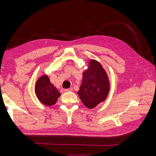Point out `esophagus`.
Here are the masks:
<instances>
[{
    "label": "esophagus",
    "mask_w": 156,
    "mask_h": 156,
    "mask_svg": "<svg viewBox=\"0 0 156 156\" xmlns=\"http://www.w3.org/2000/svg\"><path fill=\"white\" fill-rule=\"evenodd\" d=\"M64 91L65 92H72L73 89L72 88H66V89H64Z\"/></svg>",
    "instance_id": "obj_1"
}]
</instances>
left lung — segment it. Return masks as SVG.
I'll return each mask as SVG.
<instances>
[{
    "label": "left lung",
    "instance_id": "obj_1",
    "mask_svg": "<svg viewBox=\"0 0 156 156\" xmlns=\"http://www.w3.org/2000/svg\"><path fill=\"white\" fill-rule=\"evenodd\" d=\"M109 91V82L101 65L92 60L88 69L83 73L78 95L83 104L89 108L95 107L104 101Z\"/></svg>",
    "mask_w": 156,
    "mask_h": 156
}]
</instances>
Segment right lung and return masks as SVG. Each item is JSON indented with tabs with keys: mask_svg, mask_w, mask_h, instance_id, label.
Masks as SVG:
<instances>
[{
	"mask_svg": "<svg viewBox=\"0 0 156 156\" xmlns=\"http://www.w3.org/2000/svg\"><path fill=\"white\" fill-rule=\"evenodd\" d=\"M35 92L39 100L47 106L55 104L58 98L61 95L58 89L51 84L47 75L42 76L37 80Z\"/></svg>",
	"mask_w": 156,
	"mask_h": 156,
	"instance_id": "1",
	"label": "right lung"
}]
</instances>
